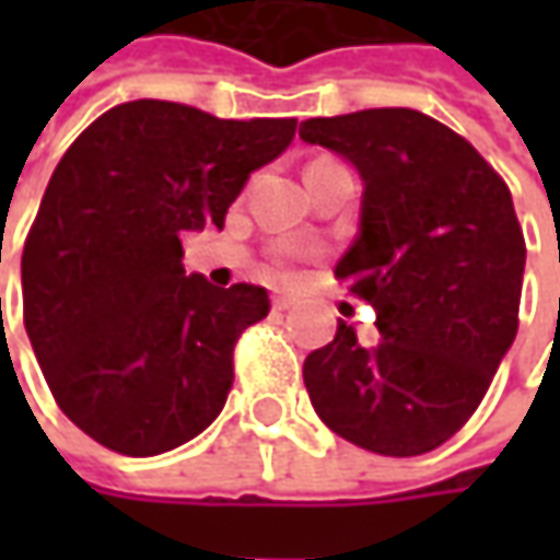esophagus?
<instances>
[{
  "instance_id": "esophagus-1",
  "label": "esophagus",
  "mask_w": 560,
  "mask_h": 560,
  "mask_svg": "<svg viewBox=\"0 0 560 560\" xmlns=\"http://www.w3.org/2000/svg\"><path fill=\"white\" fill-rule=\"evenodd\" d=\"M292 305H295V295H287V292L273 295V308H277V312H290Z\"/></svg>"
}]
</instances>
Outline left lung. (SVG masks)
<instances>
[{
	"instance_id": "1",
	"label": "left lung",
	"mask_w": 560,
	"mask_h": 560,
	"mask_svg": "<svg viewBox=\"0 0 560 560\" xmlns=\"http://www.w3.org/2000/svg\"><path fill=\"white\" fill-rule=\"evenodd\" d=\"M355 164L361 233L336 280L374 305L380 342L349 324L305 358L317 418L342 440L411 458L480 408L517 336L527 243L511 189L483 155L415 108H368L299 127Z\"/></svg>"
}]
</instances>
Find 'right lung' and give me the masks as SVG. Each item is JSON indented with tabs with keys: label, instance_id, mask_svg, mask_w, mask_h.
Here are the masks:
<instances>
[{
	"label": "right lung",
	"instance_id": "add662e5",
	"mask_svg": "<svg viewBox=\"0 0 560 560\" xmlns=\"http://www.w3.org/2000/svg\"><path fill=\"white\" fill-rule=\"evenodd\" d=\"M295 124L137 98L93 120L58 162L21 255L24 327L58 408L98 445L149 458L221 415L236 339L270 299L186 277L180 240L224 226Z\"/></svg>",
	"mask_w": 560,
	"mask_h": 560
}]
</instances>
